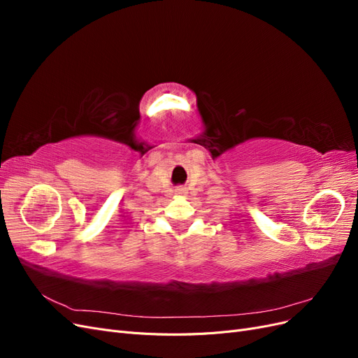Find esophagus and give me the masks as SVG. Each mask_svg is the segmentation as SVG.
Here are the masks:
<instances>
[{"label":"esophagus","mask_w":358,"mask_h":358,"mask_svg":"<svg viewBox=\"0 0 358 358\" xmlns=\"http://www.w3.org/2000/svg\"><path fill=\"white\" fill-rule=\"evenodd\" d=\"M185 191H187L185 188H179V189H178V192H185Z\"/></svg>","instance_id":"1"}]
</instances>
